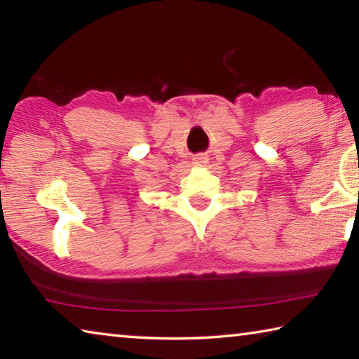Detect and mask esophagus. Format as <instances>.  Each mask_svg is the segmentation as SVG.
<instances>
[{"label":"esophagus","instance_id":"34e87169","mask_svg":"<svg viewBox=\"0 0 359 359\" xmlns=\"http://www.w3.org/2000/svg\"><path fill=\"white\" fill-rule=\"evenodd\" d=\"M204 163H208V158H205L204 155H199V156L194 158V165L201 166V165H204Z\"/></svg>","mask_w":359,"mask_h":359}]
</instances>
